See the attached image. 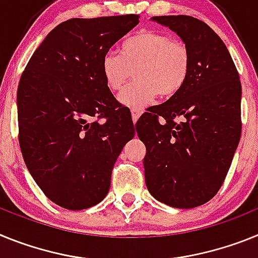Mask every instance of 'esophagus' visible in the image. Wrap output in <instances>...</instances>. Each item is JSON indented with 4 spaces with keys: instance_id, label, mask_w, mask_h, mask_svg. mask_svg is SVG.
<instances>
[{
    "instance_id": "esophagus-1",
    "label": "esophagus",
    "mask_w": 258,
    "mask_h": 258,
    "mask_svg": "<svg viewBox=\"0 0 258 258\" xmlns=\"http://www.w3.org/2000/svg\"><path fill=\"white\" fill-rule=\"evenodd\" d=\"M140 114H142V110H140V109H138V107H131V115H132V120H134V123L139 119Z\"/></svg>"
}]
</instances>
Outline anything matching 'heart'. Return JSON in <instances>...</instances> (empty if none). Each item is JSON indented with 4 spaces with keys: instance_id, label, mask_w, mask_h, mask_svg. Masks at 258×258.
Returning <instances> with one entry per match:
<instances>
[{
    "instance_id": "1",
    "label": "heart",
    "mask_w": 258,
    "mask_h": 258,
    "mask_svg": "<svg viewBox=\"0 0 258 258\" xmlns=\"http://www.w3.org/2000/svg\"><path fill=\"white\" fill-rule=\"evenodd\" d=\"M119 53L107 51L101 58L105 86L119 92L132 78L136 80L120 93L128 106H142L157 95L171 98L185 86L192 67L191 50L184 41L165 32L143 30L120 44Z\"/></svg>"
}]
</instances>
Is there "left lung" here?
Here are the masks:
<instances>
[{
	"instance_id": "obj_1",
	"label": "left lung",
	"mask_w": 258,
	"mask_h": 258,
	"mask_svg": "<svg viewBox=\"0 0 258 258\" xmlns=\"http://www.w3.org/2000/svg\"><path fill=\"white\" fill-rule=\"evenodd\" d=\"M191 50V74L178 95L148 107L136 122L147 148L148 191L169 207L208 203L225 182L241 134V84L225 42L200 19L154 17Z\"/></svg>"
}]
</instances>
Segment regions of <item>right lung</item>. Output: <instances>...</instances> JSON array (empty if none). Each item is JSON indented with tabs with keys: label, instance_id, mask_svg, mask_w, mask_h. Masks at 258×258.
Segmentation results:
<instances>
[{
	"label": "right lung",
	"instance_id": "obj_1",
	"mask_svg": "<svg viewBox=\"0 0 258 258\" xmlns=\"http://www.w3.org/2000/svg\"><path fill=\"white\" fill-rule=\"evenodd\" d=\"M139 18L62 22L21 76L18 136L24 162L45 196L64 209H87L104 200L114 163L135 135L128 107L105 86L101 58Z\"/></svg>",
	"mask_w": 258,
	"mask_h": 258
}]
</instances>
